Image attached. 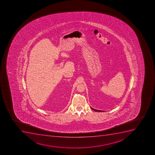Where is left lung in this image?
Wrapping results in <instances>:
<instances>
[{"instance_id":"1","label":"left lung","mask_w":155,"mask_h":155,"mask_svg":"<svg viewBox=\"0 0 155 155\" xmlns=\"http://www.w3.org/2000/svg\"><path fill=\"white\" fill-rule=\"evenodd\" d=\"M91 108L93 110H95V111H98V112H104V110H95V109H94L92 108V107H91Z\"/></svg>"}]
</instances>
